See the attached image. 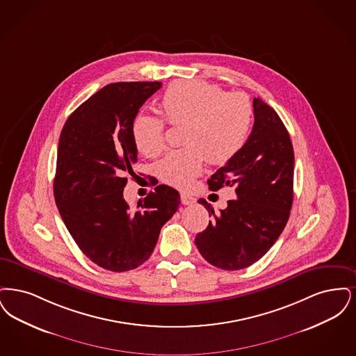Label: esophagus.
Wrapping results in <instances>:
<instances>
[{
    "label": "esophagus",
    "mask_w": 356,
    "mask_h": 356,
    "mask_svg": "<svg viewBox=\"0 0 356 356\" xmlns=\"http://www.w3.org/2000/svg\"><path fill=\"white\" fill-rule=\"evenodd\" d=\"M181 202H182L184 204H193V203H195V198L191 197V195H188V194L182 193V194H181Z\"/></svg>",
    "instance_id": "34e87169"
}]
</instances>
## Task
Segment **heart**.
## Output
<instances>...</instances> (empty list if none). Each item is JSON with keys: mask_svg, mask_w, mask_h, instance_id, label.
I'll return each instance as SVG.
<instances>
[{"mask_svg": "<svg viewBox=\"0 0 356 356\" xmlns=\"http://www.w3.org/2000/svg\"><path fill=\"white\" fill-rule=\"evenodd\" d=\"M159 108L172 126H184L182 143L158 165L165 184L188 188L201 174L206 158L214 165L232 161L245 146L252 124V106L243 94H227L217 85L177 81L162 95ZM166 124L152 114H138L131 136L139 153L156 156L165 149Z\"/></svg>", "mask_w": 356, "mask_h": 356, "instance_id": "1", "label": "heart"}]
</instances>
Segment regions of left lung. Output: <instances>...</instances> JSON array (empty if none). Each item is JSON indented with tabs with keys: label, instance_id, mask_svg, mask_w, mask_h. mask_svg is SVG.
<instances>
[{
	"label": "left lung",
	"instance_id": "1",
	"mask_svg": "<svg viewBox=\"0 0 356 356\" xmlns=\"http://www.w3.org/2000/svg\"><path fill=\"white\" fill-rule=\"evenodd\" d=\"M254 126L242 150L207 181L217 191L235 188L236 198L195 236L202 257L222 270H241L259 261L283 232L294 200V149L277 111L254 98Z\"/></svg>",
	"mask_w": 356,
	"mask_h": 356
}]
</instances>
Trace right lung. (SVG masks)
<instances>
[{
    "mask_svg": "<svg viewBox=\"0 0 356 356\" xmlns=\"http://www.w3.org/2000/svg\"><path fill=\"white\" fill-rule=\"evenodd\" d=\"M155 82L106 85L76 108L63 124L54 198L78 248L99 267L124 273L154 251L162 226L181 203L170 186H156L136 209L124 200L137 147L131 124L139 108L161 89Z\"/></svg>",
    "mask_w": 356,
    "mask_h": 356,
    "instance_id": "1",
    "label": "right lung"
}]
</instances>
